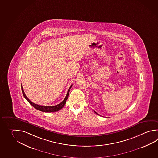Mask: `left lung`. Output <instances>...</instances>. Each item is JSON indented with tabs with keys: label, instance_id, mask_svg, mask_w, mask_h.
Wrapping results in <instances>:
<instances>
[{
	"label": "left lung",
	"instance_id": "obj_1",
	"mask_svg": "<svg viewBox=\"0 0 158 158\" xmlns=\"http://www.w3.org/2000/svg\"><path fill=\"white\" fill-rule=\"evenodd\" d=\"M94 112H95V111H94ZM95 113H96V114H97V115H98V114H97V113L96 112H95Z\"/></svg>",
	"mask_w": 158,
	"mask_h": 158
}]
</instances>
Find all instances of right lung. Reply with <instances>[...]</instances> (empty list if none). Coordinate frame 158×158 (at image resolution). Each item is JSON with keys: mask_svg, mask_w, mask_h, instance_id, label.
Returning a JSON list of instances; mask_svg holds the SVG:
<instances>
[{"mask_svg": "<svg viewBox=\"0 0 158 158\" xmlns=\"http://www.w3.org/2000/svg\"><path fill=\"white\" fill-rule=\"evenodd\" d=\"M72 87V85L69 88V89H68V93L66 94V96L65 97L64 100L62 101L61 103H59L57 105L55 106H42V105H37L35 103H34L32 102H31L30 100H29V98L26 97V94H25V92L23 89L22 85H21V89H22V92H23V95L24 97L26 98V100L29 102L30 105H31L32 106L34 107V108H35L36 109L38 110L39 111H41L42 112H45V113H52V112H56L59 111L64 106V105L66 104V101L68 99V96H69V92H70V89Z\"/></svg>", "mask_w": 158, "mask_h": 158, "instance_id": "add662e5", "label": "right lung"}]
</instances>
